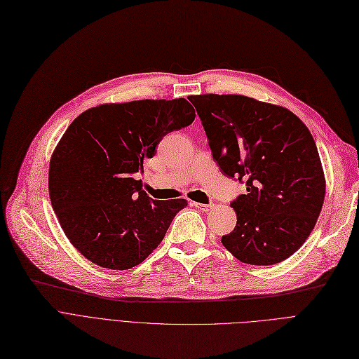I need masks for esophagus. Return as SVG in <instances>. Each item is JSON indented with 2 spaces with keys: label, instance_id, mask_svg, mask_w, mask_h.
<instances>
[{
  "label": "esophagus",
  "instance_id": "esophagus-1",
  "mask_svg": "<svg viewBox=\"0 0 359 359\" xmlns=\"http://www.w3.org/2000/svg\"><path fill=\"white\" fill-rule=\"evenodd\" d=\"M192 205L196 207L199 211H210L214 207L212 204H198V202H192Z\"/></svg>",
  "mask_w": 359,
  "mask_h": 359
}]
</instances>
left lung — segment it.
<instances>
[{"mask_svg":"<svg viewBox=\"0 0 359 359\" xmlns=\"http://www.w3.org/2000/svg\"><path fill=\"white\" fill-rule=\"evenodd\" d=\"M220 171L246 184L230 202L238 223L222 238L252 266H273L304 245L320 215L325 180L308 128L283 107L243 95L191 98Z\"/></svg>","mask_w":359,"mask_h":359,"instance_id":"obj_1","label":"left lung"}]
</instances>
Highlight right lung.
Listing matches in <instances>:
<instances>
[{"mask_svg": "<svg viewBox=\"0 0 359 359\" xmlns=\"http://www.w3.org/2000/svg\"><path fill=\"white\" fill-rule=\"evenodd\" d=\"M194 120L184 98L104 104L73 120L51 157L48 188L61 229L85 258L128 270L161 243L188 202L152 199L133 175L167 133Z\"/></svg>", "mask_w": 359, "mask_h": 359, "instance_id": "1", "label": "right lung"}]
</instances>
